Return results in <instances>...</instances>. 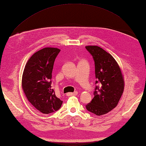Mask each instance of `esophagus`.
<instances>
[{
    "instance_id": "1",
    "label": "esophagus",
    "mask_w": 146,
    "mask_h": 146,
    "mask_svg": "<svg viewBox=\"0 0 146 146\" xmlns=\"http://www.w3.org/2000/svg\"><path fill=\"white\" fill-rule=\"evenodd\" d=\"M77 94H78V92H75L73 93H68L67 95L68 96H75V95H76Z\"/></svg>"
}]
</instances>
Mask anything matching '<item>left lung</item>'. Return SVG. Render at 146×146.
<instances>
[{"label":"left lung","instance_id":"obj_1","mask_svg":"<svg viewBox=\"0 0 146 146\" xmlns=\"http://www.w3.org/2000/svg\"><path fill=\"white\" fill-rule=\"evenodd\" d=\"M85 48L94 60L95 84H98L94 98L86 108L92 113L102 115L116 107L124 89V80L119 64L110 53L97 46Z\"/></svg>","mask_w":146,"mask_h":146}]
</instances>
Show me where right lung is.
Segmentation results:
<instances>
[{
    "label": "right lung",
    "instance_id": "right-lung-1",
    "mask_svg": "<svg viewBox=\"0 0 146 146\" xmlns=\"http://www.w3.org/2000/svg\"><path fill=\"white\" fill-rule=\"evenodd\" d=\"M60 49L44 48L36 52L24 68L22 87L27 100L37 110L48 114L60 108L63 101L51 89L54 62Z\"/></svg>",
    "mask_w": 146,
    "mask_h": 146
}]
</instances>
